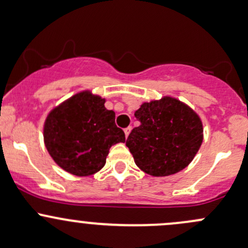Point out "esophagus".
<instances>
[{"label":"esophagus","instance_id":"1","mask_svg":"<svg viewBox=\"0 0 248 248\" xmlns=\"http://www.w3.org/2000/svg\"><path fill=\"white\" fill-rule=\"evenodd\" d=\"M131 131H132V127H131V126L127 127V128H124V134H126V138L128 137L129 133H131Z\"/></svg>","mask_w":248,"mask_h":248}]
</instances>
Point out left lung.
<instances>
[{"instance_id":"obj_1","label":"left lung","mask_w":248,"mask_h":248,"mask_svg":"<svg viewBox=\"0 0 248 248\" xmlns=\"http://www.w3.org/2000/svg\"><path fill=\"white\" fill-rule=\"evenodd\" d=\"M140 126L126 140L135 164L155 177L174 174L186 169L203 141L200 116L177 98L165 96L145 102L134 113Z\"/></svg>"}]
</instances>
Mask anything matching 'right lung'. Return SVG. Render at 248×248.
<instances>
[{
	"label": "right lung",
	"instance_id": "add662e5",
	"mask_svg": "<svg viewBox=\"0 0 248 248\" xmlns=\"http://www.w3.org/2000/svg\"><path fill=\"white\" fill-rule=\"evenodd\" d=\"M106 100L82 91L52 109L44 124V141L49 155L69 173L84 177L106 164L109 148L124 142V133L115 124V113Z\"/></svg>",
	"mask_w": 248,
	"mask_h": 248
}]
</instances>
